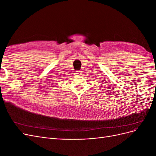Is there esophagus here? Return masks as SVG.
<instances>
[{
    "instance_id": "obj_1",
    "label": "esophagus",
    "mask_w": 156,
    "mask_h": 156,
    "mask_svg": "<svg viewBox=\"0 0 156 156\" xmlns=\"http://www.w3.org/2000/svg\"><path fill=\"white\" fill-rule=\"evenodd\" d=\"M76 74L78 75H80L82 74V73H81V72H80V71H77V72H76Z\"/></svg>"
}]
</instances>
